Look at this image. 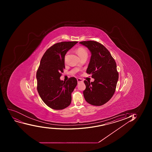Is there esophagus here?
<instances>
[{
    "label": "esophagus",
    "mask_w": 152,
    "mask_h": 152,
    "mask_svg": "<svg viewBox=\"0 0 152 152\" xmlns=\"http://www.w3.org/2000/svg\"><path fill=\"white\" fill-rule=\"evenodd\" d=\"M77 81L78 83H81V82H83V80H82L81 79L78 78L77 79Z\"/></svg>",
    "instance_id": "34e87169"
}]
</instances>
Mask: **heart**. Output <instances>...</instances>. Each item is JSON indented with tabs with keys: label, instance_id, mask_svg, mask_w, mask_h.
Masks as SVG:
<instances>
[{
	"label": "heart",
	"instance_id": "obj_1",
	"mask_svg": "<svg viewBox=\"0 0 152 152\" xmlns=\"http://www.w3.org/2000/svg\"><path fill=\"white\" fill-rule=\"evenodd\" d=\"M76 53H77L78 56H79V57H80V58L82 57L83 56H88L87 51L84 48H82V47H80V48H77Z\"/></svg>",
	"mask_w": 152,
	"mask_h": 152
}]
</instances>
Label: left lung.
<instances>
[{
	"instance_id": "obj_1",
	"label": "left lung",
	"mask_w": 152,
	"mask_h": 152,
	"mask_svg": "<svg viewBox=\"0 0 152 152\" xmlns=\"http://www.w3.org/2000/svg\"><path fill=\"white\" fill-rule=\"evenodd\" d=\"M79 43L87 47L91 53L86 72L95 79L91 83L85 80V99L92 105H103L110 101L115 91L118 80L115 61L110 51L99 42L88 41Z\"/></svg>"
}]
</instances>
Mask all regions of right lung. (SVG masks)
<instances>
[{
    "label": "right lung",
    "instance_id": "1",
    "mask_svg": "<svg viewBox=\"0 0 152 152\" xmlns=\"http://www.w3.org/2000/svg\"><path fill=\"white\" fill-rule=\"evenodd\" d=\"M77 42H63L54 44L41 59L36 74L37 90L42 101L53 110H63L71 102V93L77 86V79L71 77L63 82L60 77L65 68V56Z\"/></svg>",
    "mask_w": 152,
    "mask_h": 152
}]
</instances>
